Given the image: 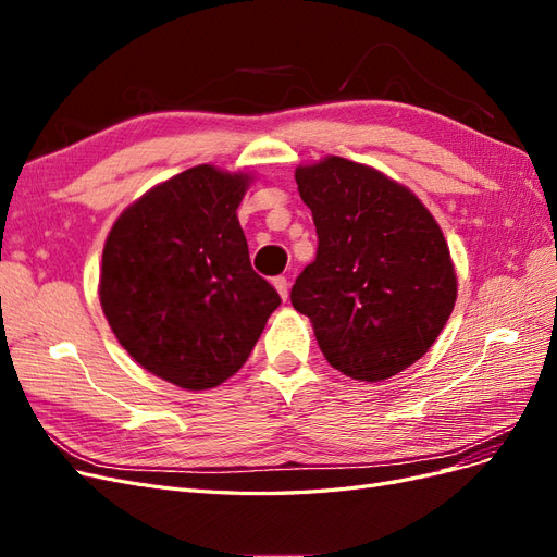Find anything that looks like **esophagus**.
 <instances>
[{"label":"esophagus","mask_w":557,"mask_h":557,"mask_svg":"<svg viewBox=\"0 0 557 557\" xmlns=\"http://www.w3.org/2000/svg\"><path fill=\"white\" fill-rule=\"evenodd\" d=\"M274 288L278 290L281 299H288V295H290V283H288V278H285V276H276V278H274Z\"/></svg>","instance_id":"esophagus-1"}]
</instances>
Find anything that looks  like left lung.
<instances>
[{"label":"left lung","mask_w":557,"mask_h":557,"mask_svg":"<svg viewBox=\"0 0 557 557\" xmlns=\"http://www.w3.org/2000/svg\"><path fill=\"white\" fill-rule=\"evenodd\" d=\"M318 250L293 285L325 360L385 381L430 350L458 297L442 227L409 188L374 166L327 156L297 166Z\"/></svg>","instance_id":"obj_1"}]
</instances>
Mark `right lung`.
<instances>
[{
    "mask_svg": "<svg viewBox=\"0 0 557 557\" xmlns=\"http://www.w3.org/2000/svg\"><path fill=\"white\" fill-rule=\"evenodd\" d=\"M248 183L193 166L129 205L104 244L99 301L115 339L185 391L237 374L281 305L248 260L237 218Z\"/></svg>",
    "mask_w": 557,
    "mask_h": 557,
    "instance_id": "add662e5",
    "label": "right lung"
}]
</instances>
